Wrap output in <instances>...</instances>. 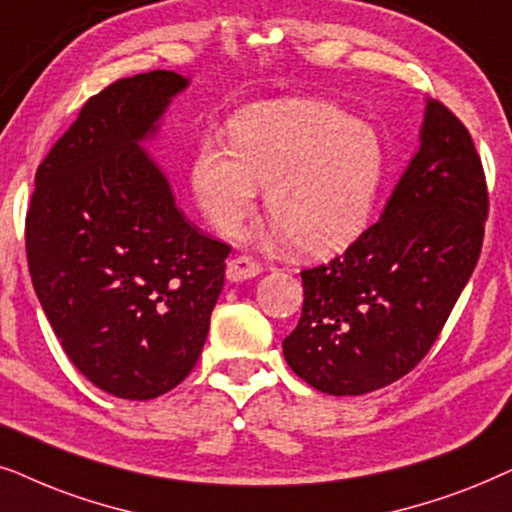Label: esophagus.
<instances>
[{
    "instance_id": "esophagus-1",
    "label": "esophagus",
    "mask_w": 512,
    "mask_h": 512,
    "mask_svg": "<svg viewBox=\"0 0 512 512\" xmlns=\"http://www.w3.org/2000/svg\"><path fill=\"white\" fill-rule=\"evenodd\" d=\"M260 274H262V267L248 255H238V257H234V260H229V264H227V281H231V283L248 281V278H255Z\"/></svg>"
}]
</instances>
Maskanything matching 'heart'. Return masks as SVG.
<instances>
[{"instance_id":"b5f03b06","label":"heart","mask_w":512,"mask_h":512,"mask_svg":"<svg viewBox=\"0 0 512 512\" xmlns=\"http://www.w3.org/2000/svg\"><path fill=\"white\" fill-rule=\"evenodd\" d=\"M231 149L203 140L192 187L206 220L236 236L255 213L257 185L276 236L304 255H330L363 234L386 175L379 135L344 109L316 100L245 107L229 124Z\"/></svg>"}]
</instances>
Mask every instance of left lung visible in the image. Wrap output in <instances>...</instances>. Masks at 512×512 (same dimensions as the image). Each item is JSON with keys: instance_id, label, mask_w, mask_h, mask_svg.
<instances>
[{"instance_id": "left-lung-1", "label": "left lung", "mask_w": 512, "mask_h": 512, "mask_svg": "<svg viewBox=\"0 0 512 512\" xmlns=\"http://www.w3.org/2000/svg\"><path fill=\"white\" fill-rule=\"evenodd\" d=\"M485 220V173L470 133L426 100L419 152L381 220L344 255L302 271V318L283 339L290 370L330 395H363L405 377L466 288Z\"/></svg>"}]
</instances>
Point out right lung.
Returning <instances> with one entry per match:
<instances>
[{"label":"right lung","instance_id":"add662e5","mask_svg":"<svg viewBox=\"0 0 512 512\" xmlns=\"http://www.w3.org/2000/svg\"><path fill=\"white\" fill-rule=\"evenodd\" d=\"M189 77L119 79L81 107L34 177L27 264L74 367L105 393L152 400L192 372L229 245L175 206L145 149Z\"/></svg>","mask_w":512,"mask_h":512}]
</instances>
